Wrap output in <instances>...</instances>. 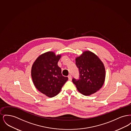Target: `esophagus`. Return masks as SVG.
Wrapping results in <instances>:
<instances>
[{
  "label": "esophagus",
  "instance_id": "obj_1",
  "mask_svg": "<svg viewBox=\"0 0 131 131\" xmlns=\"http://www.w3.org/2000/svg\"><path fill=\"white\" fill-rule=\"evenodd\" d=\"M68 77V79L69 80H72V76H71V75H69Z\"/></svg>",
  "mask_w": 131,
  "mask_h": 131
}]
</instances>
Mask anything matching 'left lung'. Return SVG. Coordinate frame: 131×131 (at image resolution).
<instances>
[{"label": "left lung", "instance_id": "8db88e82", "mask_svg": "<svg viewBox=\"0 0 131 131\" xmlns=\"http://www.w3.org/2000/svg\"><path fill=\"white\" fill-rule=\"evenodd\" d=\"M79 70V78H73L72 81L78 90L88 96L98 91L105 80V68L100 58L93 52L86 51L75 59Z\"/></svg>", "mask_w": 131, "mask_h": 131}]
</instances>
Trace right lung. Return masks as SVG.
<instances>
[{"instance_id": "obj_1", "label": "right lung", "mask_w": 131, "mask_h": 131, "mask_svg": "<svg viewBox=\"0 0 131 131\" xmlns=\"http://www.w3.org/2000/svg\"><path fill=\"white\" fill-rule=\"evenodd\" d=\"M61 56L49 51L39 56L31 69L32 81L38 90L49 97L56 96L68 78L57 65Z\"/></svg>"}]
</instances>
